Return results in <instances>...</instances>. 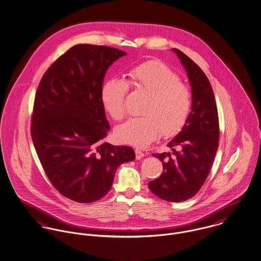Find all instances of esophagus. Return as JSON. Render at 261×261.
<instances>
[{
	"label": "esophagus",
	"mask_w": 261,
	"mask_h": 261,
	"mask_svg": "<svg viewBox=\"0 0 261 261\" xmlns=\"http://www.w3.org/2000/svg\"><path fill=\"white\" fill-rule=\"evenodd\" d=\"M135 155H136V159H141L143 156H145L144 153L138 148L135 149Z\"/></svg>",
	"instance_id": "1"
}]
</instances>
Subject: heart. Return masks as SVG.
Listing matches in <instances>:
<instances>
[{"mask_svg":"<svg viewBox=\"0 0 261 261\" xmlns=\"http://www.w3.org/2000/svg\"><path fill=\"white\" fill-rule=\"evenodd\" d=\"M129 87L147 96L140 113L117 127L115 136L121 143L144 147L162 137H172L185 126L192 107V93L180 77L164 63L154 60L132 68L127 81L110 79L101 89V100L115 121L126 114Z\"/></svg>","mask_w":261,"mask_h":261,"instance_id":"1","label":"heart"}]
</instances>
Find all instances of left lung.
I'll use <instances>...</instances> for the list:
<instances>
[{"label":"left lung","instance_id":"left-lung-1","mask_svg":"<svg viewBox=\"0 0 261 261\" xmlns=\"http://www.w3.org/2000/svg\"><path fill=\"white\" fill-rule=\"evenodd\" d=\"M187 71L192 88V110L182 131L168 143L171 153L153 154L163 172L148 183L156 196L171 202L193 197L202 187L213 164L219 141V119L211 84L188 56L173 49Z\"/></svg>","mask_w":261,"mask_h":261}]
</instances>
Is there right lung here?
<instances>
[{
    "label": "right lung",
    "instance_id": "1",
    "mask_svg": "<svg viewBox=\"0 0 261 261\" xmlns=\"http://www.w3.org/2000/svg\"><path fill=\"white\" fill-rule=\"evenodd\" d=\"M125 55L107 46L76 45L48 68L37 89L32 140L52 185L73 201L104 197L118 166L135 159L131 147L102 142L110 130L101 100L104 77Z\"/></svg>",
    "mask_w": 261,
    "mask_h": 261
}]
</instances>
